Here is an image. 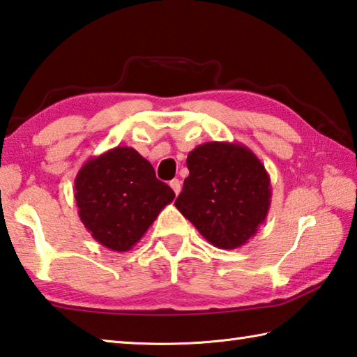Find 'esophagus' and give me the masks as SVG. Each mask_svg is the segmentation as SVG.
I'll return each mask as SVG.
<instances>
[{
  "mask_svg": "<svg viewBox=\"0 0 357 357\" xmlns=\"http://www.w3.org/2000/svg\"><path fill=\"white\" fill-rule=\"evenodd\" d=\"M170 187L173 189V192L176 193V195H179V192H181V181L179 179L170 181Z\"/></svg>",
  "mask_w": 357,
  "mask_h": 357,
  "instance_id": "esophagus-1",
  "label": "esophagus"
}]
</instances>
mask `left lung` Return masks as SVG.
Instances as JSON below:
<instances>
[{"mask_svg":"<svg viewBox=\"0 0 357 357\" xmlns=\"http://www.w3.org/2000/svg\"><path fill=\"white\" fill-rule=\"evenodd\" d=\"M187 168L190 173L174 201L176 209L217 248L248 243L271 204L262 162L237 142H206L189 153Z\"/></svg>","mask_w":357,"mask_h":357,"instance_id":"obj_1","label":"left lung"}]
</instances>
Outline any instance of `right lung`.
<instances>
[{
    "label": "right lung",
    "instance_id": "1",
    "mask_svg": "<svg viewBox=\"0 0 357 357\" xmlns=\"http://www.w3.org/2000/svg\"><path fill=\"white\" fill-rule=\"evenodd\" d=\"M77 213L90 236L112 251H129L145 236L174 192L131 146L90 158L75 178Z\"/></svg>",
    "mask_w": 357,
    "mask_h": 357
}]
</instances>
